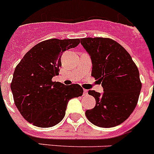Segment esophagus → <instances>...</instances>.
<instances>
[{"instance_id": "esophagus-1", "label": "esophagus", "mask_w": 154, "mask_h": 154, "mask_svg": "<svg viewBox=\"0 0 154 154\" xmlns=\"http://www.w3.org/2000/svg\"><path fill=\"white\" fill-rule=\"evenodd\" d=\"M84 96H87L88 95V90L87 89H84Z\"/></svg>"}]
</instances>
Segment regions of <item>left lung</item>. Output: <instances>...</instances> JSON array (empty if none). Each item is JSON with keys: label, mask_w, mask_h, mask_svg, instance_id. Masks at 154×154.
I'll list each match as a JSON object with an SVG mask.
<instances>
[{"label": "left lung", "mask_w": 154, "mask_h": 154, "mask_svg": "<svg viewBox=\"0 0 154 154\" xmlns=\"http://www.w3.org/2000/svg\"><path fill=\"white\" fill-rule=\"evenodd\" d=\"M81 44L92 61V76L103 89V93L88 91L96 106L86 111V117L97 127L118 126L137 105L142 89L139 71L129 53L111 38H81Z\"/></svg>", "instance_id": "1"}]
</instances>
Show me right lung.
<instances>
[{
    "mask_svg": "<svg viewBox=\"0 0 154 154\" xmlns=\"http://www.w3.org/2000/svg\"><path fill=\"white\" fill-rule=\"evenodd\" d=\"M79 38L49 39L27 52L15 69L11 90L23 118L38 127L55 126L63 119L69 100L83 94L77 84L66 86L52 81L62 66L63 52L74 48Z\"/></svg>",
    "mask_w": 154,
    "mask_h": 154,
    "instance_id": "obj_1",
    "label": "right lung"
}]
</instances>
